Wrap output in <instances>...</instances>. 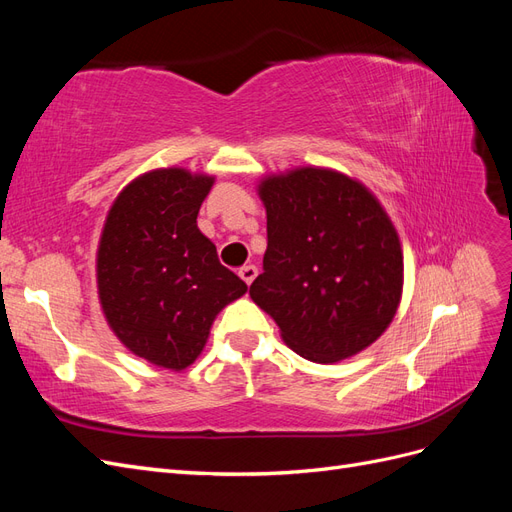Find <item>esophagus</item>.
Segmentation results:
<instances>
[{
	"mask_svg": "<svg viewBox=\"0 0 512 512\" xmlns=\"http://www.w3.org/2000/svg\"><path fill=\"white\" fill-rule=\"evenodd\" d=\"M256 275H258V269H256L254 265H245V267L239 269V277H241V280H243L247 286H250V284L254 282Z\"/></svg>",
	"mask_w": 512,
	"mask_h": 512,
	"instance_id": "esophagus-1",
	"label": "esophagus"
}]
</instances>
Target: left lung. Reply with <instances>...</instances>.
<instances>
[{
    "mask_svg": "<svg viewBox=\"0 0 512 512\" xmlns=\"http://www.w3.org/2000/svg\"><path fill=\"white\" fill-rule=\"evenodd\" d=\"M267 252L250 286L284 342L314 363L361 352L389 327L404 256L374 194L327 168H297L260 183Z\"/></svg>",
    "mask_w": 512,
    "mask_h": 512,
    "instance_id": "1",
    "label": "left lung"
}]
</instances>
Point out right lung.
I'll return each instance as SVG.
<instances>
[{
  "label": "right lung",
  "mask_w": 512,
  "mask_h": 512,
  "mask_svg": "<svg viewBox=\"0 0 512 512\" xmlns=\"http://www.w3.org/2000/svg\"><path fill=\"white\" fill-rule=\"evenodd\" d=\"M211 185L183 168L134 179L108 211L98 247L111 329L136 356L175 371L196 361L215 316L247 290L196 226Z\"/></svg>",
  "instance_id": "1"
}]
</instances>
